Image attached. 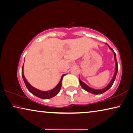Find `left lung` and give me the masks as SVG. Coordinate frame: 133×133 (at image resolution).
I'll use <instances>...</instances> for the list:
<instances>
[{
    "instance_id": "8db88e82",
    "label": "left lung",
    "mask_w": 133,
    "mask_h": 133,
    "mask_svg": "<svg viewBox=\"0 0 133 133\" xmlns=\"http://www.w3.org/2000/svg\"><path fill=\"white\" fill-rule=\"evenodd\" d=\"M108 46L110 48V49H111L112 51L113 50L111 49V48L109 45H108ZM113 52H114V59L116 61V68H115V73H114V77H113L112 79H111V81H110V82L107 86L105 88H103V89H101V90H95V89H93L92 88H91V87H88L87 85H86L84 83V82H82L81 79H79V82H80V85H81V86L82 87V88L84 89V90H85L87 92H89L90 93H92L94 94H103L104 92H105V91H107L108 90H109V89L111 88V87H112L113 83H114V82L115 81V79H116V75H117V72H118V64H117V59H116V54L115 52L113 51Z\"/></svg>"
}]
</instances>
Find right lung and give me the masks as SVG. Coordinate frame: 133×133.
I'll return each mask as SVG.
<instances>
[{"label":"right lung","instance_id":"add662e5","mask_svg":"<svg viewBox=\"0 0 133 133\" xmlns=\"http://www.w3.org/2000/svg\"><path fill=\"white\" fill-rule=\"evenodd\" d=\"M65 74L62 75L61 77V79L59 82L58 84L56 85L55 88L54 89H52L51 90L49 91H42L41 90H39L38 89H36L34 87H32L31 85H30L29 82L27 81V80L26 79V78L24 76L23 74V65L22 66V76L23 79L24 81V82L26 85V87L28 90L29 91V92H31L32 94L35 95V96L38 97L39 98H40L41 99H49L51 98L52 97H54V96H55L56 95H57L58 94L62 86V79L63 78V77Z\"/></svg>","mask_w":133,"mask_h":133}]
</instances>
